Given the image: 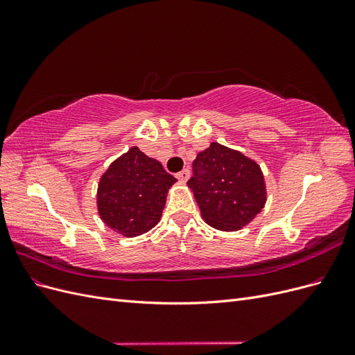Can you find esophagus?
<instances>
[{"mask_svg": "<svg viewBox=\"0 0 355 355\" xmlns=\"http://www.w3.org/2000/svg\"><path fill=\"white\" fill-rule=\"evenodd\" d=\"M189 170L188 168H184L182 171H179V173H176V178L179 179V182H182V184H185V182L189 179Z\"/></svg>", "mask_w": 355, "mask_h": 355, "instance_id": "esophagus-1", "label": "esophagus"}]
</instances>
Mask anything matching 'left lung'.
Wrapping results in <instances>:
<instances>
[{
    "label": "left lung",
    "mask_w": 355,
    "mask_h": 355,
    "mask_svg": "<svg viewBox=\"0 0 355 355\" xmlns=\"http://www.w3.org/2000/svg\"><path fill=\"white\" fill-rule=\"evenodd\" d=\"M188 188L202 219L219 231H239L259 214L266 202L261 166L237 149L218 142L198 153Z\"/></svg>",
    "instance_id": "1"
}]
</instances>
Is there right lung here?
<instances>
[{
  "label": "right lung",
  "mask_w": 355,
  "mask_h": 355,
  "mask_svg": "<svg viewBox=\"0 0 355 355\" xmlns=\"http://www.w3.org/2000/svg\"><path fill=\"white\" fill-rule=\"evenodd\" d=\"M176 182L159 161L133 146L101 176L96 198L99 216L115 232L137 237L159 222L167 192Z\"/></svg>",
  "instance_id": "add662e5"
}]
</instances>
